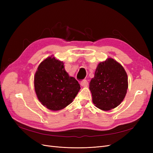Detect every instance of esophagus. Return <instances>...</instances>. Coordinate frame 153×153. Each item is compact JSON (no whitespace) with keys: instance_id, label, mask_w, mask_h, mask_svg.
I'll list each match as a JSON object with an SVG mask.
<instances>
[{"instance_id":"obj_1","label":"esophagus","mask_w":153,"mask_h":153,"mask_svg":"<svg viewBox=\"0 0 153 153\" xmlns=\"http://www.w3.org/2000/svg\"><path fill=\"white\" fill-rule=\"evenodd\" d=\"M80 85L82 87H87L88 85V82L86 80H83L80 82Z\"/></svg>"}]
</instances>
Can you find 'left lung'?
Segmentation results:
<instances>
[{
  "instance_id": "left-lung-1",
  "label": "left lung",
  "mask_w": 153,
  "mask_h": 153,
  "mask_svg": "<svg viewBox=\"0 0 153 153\" xmlns=\"http://www.w3.org/2000/svg\"><path fill=\"white\" fill-rule=\"evenodd\" d=\"M128 87L126 71L121 64L112 58L99 63L89 84L92 102L96 107L105 111L121 104Z\"/></svg>"
}]
</instances>
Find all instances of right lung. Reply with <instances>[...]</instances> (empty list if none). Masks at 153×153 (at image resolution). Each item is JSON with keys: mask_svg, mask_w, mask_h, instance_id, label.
<instances>
[{"mask_svg": "<svg viewBox=\"0 0 153 153\" xmlns=\"http://www.w3.org/2000/svg\"><path fill=\"white\" fill-rule=\"evenodd\" d=\"M34 89L41 104L57 111L73 102L80 86L75 78L69 76L63 62L51 56L41 62L37 69Z\"/></svg>", "mask_w": 153, "mask_h": 153, "instance_id": "add662e5", "label": "right lung"}]
</instances>
